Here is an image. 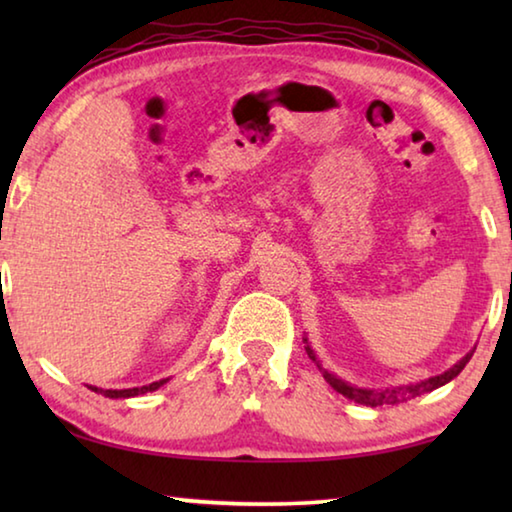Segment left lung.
I'll return each mask as SVG.
<instances>
[{"label": "left lung", "mask_w": 512, "mask_h": 512, "mask_svg": "<svg viewBox=\"0 0 512 512\" xmlns=\"http://www.w3.org/2000/svg\"><path fill=\"white\" fill-rule=\"evenodd\" d=\"M307 343V339H305ZM305 350L309 354V359L316 363L320 375L325 377V381L329 386L334 388L336 393H341L343 397H348V400L352 402H359V404H366V406H384V404H402V402H409L413 400V397H420L422 393H429V391H436L438 386H445L447 381H452L458 372H461L465 368V363L472 359V352L465 354V357L456 363L454 368H449L447 372H443V375L438 377H429L420 381V384H411V386H397V388H384V391H368V388H357L348 384V381L339 379L336 375H332V372H327L320 363L316 361V354L314 350L309 348V345H305Z\"/></svg>", "instance_id": "1"}]
</instances>
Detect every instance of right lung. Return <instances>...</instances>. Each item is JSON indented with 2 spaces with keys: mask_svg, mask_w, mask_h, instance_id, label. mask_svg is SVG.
<instances>
[{
  "mask_svg": "<svg viewBox=\"0 0 512 512\" xmlns=\"http://www.w3.org/2000/svg\"><path fill=\"white\" fill-rule=\"evenodd\" d=\"M164 381L167 379H160V381H153V384H149V386H140V388H124V391H103V388H94V386H90L92 391H97V393H101V395H106V397H135V395H142V393H151V391H158V388L164 384Z\"/></svg>",
  "mask_w": 512,
  "mask_h": 512,
  "instance_id": "obj_1",
  "label": "right lung"
}]
</instances>
